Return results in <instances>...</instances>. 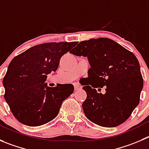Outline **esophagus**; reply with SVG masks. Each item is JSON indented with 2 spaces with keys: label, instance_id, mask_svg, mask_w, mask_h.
I'll return each mask as SVG.
<instances>
[{
  "label": "esophagus",
  "instance_id": "obj_1",
  "mask_svg": "<svg viewBox=\"0 0 149 149\" xmlns=\"http://www.w3.org/2000/svg\"><path fill=\"white\" fill-rule=\"evenodd\" d=\"M74 90H75V91L80 90V89L82 88L81 86H80L79 83H74Z\"/></svg>",
  "mask_w": 149,
  "mask_h": 149
}]
</instances>
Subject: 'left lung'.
<instances>
[{"instance_id":"left-lung-1","label":"left lung","mask_w":149,"mask_h":149,"mask_svg":"<svg viewBox=\"0 0 149 149\" xmlns=\"http://www.w3.org/2000/svg\"><path fill=\"white\" fill-rule=\"evenodd\" d=\"M70 53L87 57L91 66L83 87L87 97L82 107L88 119L104 127H117L128 119L143 87L135 56L107 38L83 41ZM99 86H106L105 94L97 93Z\"/></svg>"}]
</instances>
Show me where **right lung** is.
Returning <instances> with one entry per match:
<instances>
[{"instance_id": "obj_1", "label": "right lung", "mask_w": 149, "mask_h": 149, "mask_svg": "<svg viewBox=\"0 0 149 149\" xmlns=\"http://www.w3.org/2000/svg\"><path fill=\"white\" fill-rule=\"evenodd\" d=\"M77 42L36 45L10 62L3 80L4 98L12 114L29 127L43 125L58 114L63 100L74 92L72 84L47 86V74L56 72L60 59Z\"/></svg>"}]
</instances>
